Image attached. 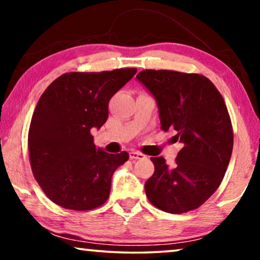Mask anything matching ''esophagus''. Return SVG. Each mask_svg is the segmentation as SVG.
I'll list each match as a JSON object with an SVG mask.
<instances>
[{
    "instance_id": "1",
    "label": "esophagus",
    "mask_w": 260,
    "mask_h": 260,
    "mask_svg": "<svg viewBox=\"0 0 260 260\" xmlns=\"http://www.w3.org/2000/svg\"><path fill=\"white\" fill-rule=\"evenodd\" d=\"M129 158H131L132 160H138V159H142V158H145V155L142 154V153H140V152L132 151V152H129Z\"/></svg>"
}]
</instances>
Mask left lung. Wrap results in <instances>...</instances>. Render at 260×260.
Listing matches in <instances>:
<instances>
[{
  "mask_svg": "<svg viewBox=\"0 0 260 260\" xmlns=\"http://www.w3.org/2000/svg\"><path fill=\"white\" fill-rule=\"evenodd\" d=\"M155 98L161 129H173L184 146L173 167L153 156L154 173L145 182L152 205L168 213L193 211L220 186L233 149L228 107L213 83L197 73L145 69L137 75Z\"/></svg>",
  "mask_w": 260,
  "mask_h": 260,
  "instance_id": "1",
  "label": "left lung"
}]
</instances>
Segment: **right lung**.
<instances>
[{"label": "right lung", "mask_w": 260, "mask_h": 260, "mask_svg": "<svg viewBox=\"0 0 260 260\" xmlns=\"http://www.w3.org/2000/svg\"><path fill=\"white\" fill-rule=\"evenodd\" d=\"M135 73V68L64 73L41 95L29 126V161L54 204L90 211L107 202L112 175L129 155L96 148L90 131L107 121L109 100Z\"/></svg>", "instance_id": "add662e5"}]
</instances>
